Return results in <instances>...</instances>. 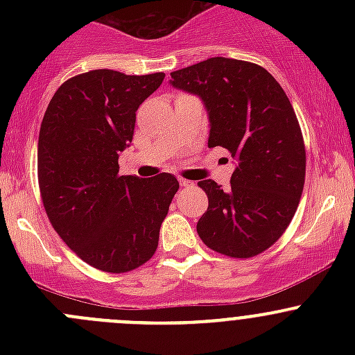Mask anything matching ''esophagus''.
Returning a JSON list of instances; mask_svg holds the SVG:
<instances>
[{
    "label": "esophagus",
    "instance_id": "esophagus-1",
    "mask_svg": "<svg viewBox=\"0 0 355 355\" xmlns=\"http://www.w3.org/2000/svg\"><path fill=\"white\" fill-rule=\"evenodd\" d=\"M178 182H180L182 187H191L192 185V182L187 180V178H178Z\"/></svg>",
    "mask_w": 355,
    "mask_h": 355
}]
</instances>
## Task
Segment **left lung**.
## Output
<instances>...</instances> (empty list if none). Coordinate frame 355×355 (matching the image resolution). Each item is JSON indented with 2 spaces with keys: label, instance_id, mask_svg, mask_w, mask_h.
<instances>
[{
  "label": "left lung",
  "instance_id": "left-lung-1",
  "mask_svg": "<svg viewBox=\"0 0 355 355\" xmlns=\"http://www.w3.org/2000/svg\"><path fill=\"white\" fill-rule=\"evenodd\" d=\"M170 84L200 98L207 146L237 161L225 191L199 182L209 200L198 221L200 241L225 256H257L287 230L306 178L302 132L287 94L263 67L221 56L171 71Z\"/></svg>",
  "mask_w": 355,
  "mask_h": 355
}]
</instances>
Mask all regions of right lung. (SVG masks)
Listing matches in <instances>:
<instances>
[{"label": "right lung", "mask_w": 355, "mask_h": 355, "mask_svg": "<svg viewBox=\"0 0 355 355\" xmlns=\"http://www.w3.org/2000/svg\"><path fill=\"white\" fill-rule=\"evenodd\" d=\"M164 73L91 70L68 78L39 132L37 175L53 228L91 266L125 273L153 257L178 180L118 175L134 137L135 111Z\"/></svg>", "instance_id": "1"}]
</instances>
